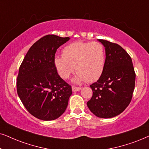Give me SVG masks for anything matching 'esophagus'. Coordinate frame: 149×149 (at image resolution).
<instances>
[{
	"mask_svg": "<svg viewBox=\"0 0 149 149\" xmlns=\"http://www.w3.org/2000/svg\"><path fill=\"white\" fill-rule=\"evenodd\" d=\"M80 89H81V87H78V86H72V91H74V92L80 91Z\"/></svg>",
	"mask_w": 149,
	"mask_h": 149,
	"instance_id": "obj_1",
	"label": "esophagus"
}]
</instances>
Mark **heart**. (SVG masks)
Returning <instances> with one entry per match:
<instances>
[{"label":"heart","mask_w":149,"mask_h":149,"mask_svg":"<svg viewBox=\"0 0 149 149\" xmlns=\"http://www.w3.org/2000/svg\"><path fill=\"white\" fill-rule=\"evenodd\" d=\"M54 63L61 78H69L76 68L78 76L75 82L85 80L91 83L98 80L104 70V47L98 42H72L64 47L63 56L54 58Z\"/></svg>","instance_id":"1"}]
</instances>
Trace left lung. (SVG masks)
I'll use <instances>...</instances> for the list:
<instances>
[{"label":"left lung","instance_id":"obj_1","mask_svg":"<svg viewBox=\"0 0 149 149\" xmlns=\"http://www.w3.org/2000/svg\"><path fill=\"white\" fill-rule=\"evenodd\" d=\"M106 52V65L100 78L90 85L93 95L87 102L97 117L111 118L123 112L132 99L135 73L128 53L116 43L99 39Z\"/></svg>","mask_w":149,"mask_h":149}]
</instances>
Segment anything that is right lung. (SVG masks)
<instances>
[{
    "instance_id": "add662e5",
    "label": "right lung",
    "mask_w": 149,
    "mask_h": 149,
    "mask_svg": "<svg viewBox=\"0 0 149 149\" xmlns=\"http://www.w3.org/2000/svg\"><path fill=\"white\" fill-rule=\"evenodd\" d=\"M69 39L45 36L30 47L20 65L17 93L26 109L38 119H57L68 105L71 86L58 75L54 60L59 47Z\"/></svg>"
}]
</instances>
